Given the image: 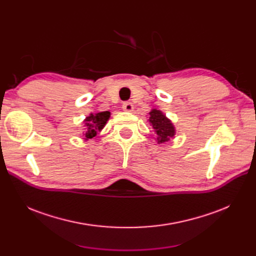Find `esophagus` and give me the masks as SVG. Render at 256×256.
I'll return each mask as SVG.
<instances>
[{"label":"esophagus","instance_id":"esophagus-1","mask_svg":"<svg viewBox=\"0 0 256 256\" xmlns=\"http://www.w3.org/2000/svg\"><path fill=\"white\" fill-rule=\"evenodd\" d=\"M122 109L125 110V111H127V112H131V111H132V109H134V104H131V102H124L122 104Z\"/></svg>","mask_w":256,"mask_h":256}]
</instances>
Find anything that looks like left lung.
<instances>
[{"instance_id":"8db88e82","label":"left lung","mask_w":256,"mask_h":256,"mask_svg":"<svg viewBox=\"0 0 256 256\" xmlns=\"http://www.w3.org/2000/svg\"><path fill=\"white\" fill-rule=\"evenodd\" d=\"M150 122L158 136V143L168 142L170 138L174 136L175 128L173 124L161 111L156 109L152 110L150 112Z\"/></svg>"}]
</instances>
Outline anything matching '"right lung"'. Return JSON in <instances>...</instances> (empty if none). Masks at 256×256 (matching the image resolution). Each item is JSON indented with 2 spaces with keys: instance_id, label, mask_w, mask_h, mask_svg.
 Instances as JSON below:
<instances>
[{
  "instance_id": "obj_1",
  "label": "right lung",
  "mask_w": 256,
  "mask_h": 256,
  "mask_svg": "<svg viewBox=\"0 0 256 256\" xmlns=\"http://www.w3.org/2000/svg\"><path fill=\"white\" fill-rule=\"evenodd\" d=\"M110 118V112L104 111V112H99L96 114H90L85 118V126H86V131L84 134L85 140H88V138H94L98 131L102 130L104 125L106 124L108 120Z\"/></svg>"
}]
</instances>
